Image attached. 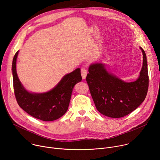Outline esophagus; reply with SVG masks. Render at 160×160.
Returning a JSON list of instances; mask_svg holds the SVG:
<instances>
[{"mask_svg":"<svg viewBox=\"0 0 160 160\" xmlns=\"http://www.w3.org/2000/svg\"><path fill=\"white\" fill-rule=\"evenodd\" d=\"M81 75H82V78L83 79H85L86 78V76L87 75V70L85 68H82L81 69Z\"/></svg>","mask_w":160,"mask_h":160,"instance_id":"1","label":"esophagus"}]
</instances>
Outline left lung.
<instances>
[{
	"instance_id": "obj_1",
	"label": "left lung",
	"mask_w": 160,
	"mask_h": 160,
	"mask_svg": "<svg viewBox=\"0 0 160 160\" xmlns=\"http://www.w3.org/2000/svg\"><path fill=\"white\" fill-rule=\"evenodd\" d=\"M143 64L139 78L125 82L108 73L104 64L95 63L88 68L86 80L98 111L111 118L123 117L138 108L148 90L149 76L146 55L142 48Z\"/></svg>"
}]
</instances>
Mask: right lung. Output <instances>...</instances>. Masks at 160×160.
Instances as JSON below:
<instances>
[{
	"mask_svg": "<svg viewBox=\"0 0 160 160\" xmlns=\"http://www.w3.org/2000/svg\"><path fill=\"white\" fill-rule=\"evenodd\" d=\"M18 54V51L13 58L12 72L14 92L19 107L32 117L42 121H54L61 117L69 106L75 85L82 79L80 68L64 76L49 92L30 93L22 85L17 75L16 64Z\"/></svg>",
	"mask_w": 160,
	"mask_h": 160,
	"instance_id": "1",
	"label": "right lung"
}]
</instances>
